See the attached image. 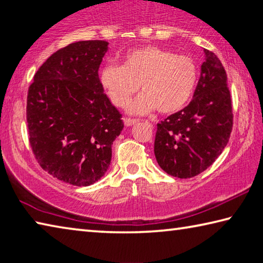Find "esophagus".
Returning a JSON list of instances; mask_svg holds the SVG:
<instances>
[{"label": "esophagus", "mask_w": 263, "mask_h": 263, "mask_svg": "<svg viewBox=\"0 0 263 263\" xmlns=\"http://www.w3.org/2000/svg\"><path fill=\"white\" fill-rule=\"evenodd\" d=\"M138 122V119L136 118H124V123H125L126 126H132L133 124H136Z\"/></svg>", "instance_id": "obj_1"}]
</instances>
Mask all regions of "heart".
<instances>
[{
    "label": "heart",
    "mask_w": 263,
    "mask_h": 263,
    "mask_svg": "<svg viewBox=\"0 0 263 263\" xmlns=\"http://www.w3.org/2000/svg\"><path fill=\"white\" fill-rule=\"evenodd\" d=\"M102 87L116 106L127 104L132 114L144 115L158 109L173 114L188 103L197 82V66L193 58L175 54L159 46H142L126 52L122 65L109 64L101 69Z\"/></svg>",
    "instance_id": "obj_1"
}]
</instances>
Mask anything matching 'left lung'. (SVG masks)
<instances>
[{
	"mask_svg": "<svg viewBox=\"0 0 263 263\" xmlns=\"http://www.w3.org/2000/svg\"><path fill=\"white\" fill-rule=\"evenodd\" d=\"M205 61L190 103L158 124L154 154L167 174L189 179L216 161L233 126L228 75L215 53L204 48Z\"/></svg>",
	"mask_w": 263,
	"mask_h": 263,
	"instance_id": "1",
	"label": "left lung"
}]
</instances>
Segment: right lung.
I'll return each mask as SVG.
<instances>
[{"mask_svg":"<svg viewBox=\"0 0 263 263\" xmlns=\"http://www.w3.org/2000/svg\"><path fill=\"white\" fill-rule=\"evenodd\" d=\"M106 51L104 41L69 44L44 62L29 87L26 122L34 158L73 185H90L105 174L124 127L99 78Z\"/></svg>","mask_w":263,"mask_h":263,"instance_id":"1","label":"right lung"}]
</instances>
